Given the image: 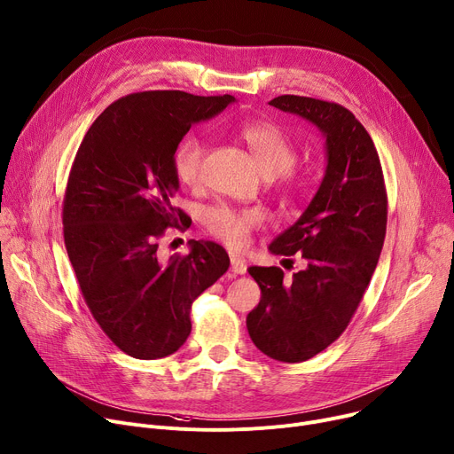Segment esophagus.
Instances as JSON below:
<instances>
[{"label": "esophagus", "mask_w": 454, "mask_h": 454, "mask_svg": "<svg viewBox=\"0 0 454 454\" xmlns=\"http://www.w3.org/2000/svg\"><path fill=\"white\" fill-rule=\"evenodd\" d=\"M231 271H232L234 275H246V271H247L246 260L236 256V254H231Z\"/></svg>", "instance_id": "obj_1"}]
</instances>
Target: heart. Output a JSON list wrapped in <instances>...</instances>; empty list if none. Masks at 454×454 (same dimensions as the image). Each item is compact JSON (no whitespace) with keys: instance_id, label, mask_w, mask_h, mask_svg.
<instances>
[{"instance_id":"heart-1","label":"heart","mask_w":454,"mask_h":454,"mask_svg":"<svg viewBox=\"0 0 454 454\" xmlns=\"http://www.w3.org/2000/svg\"><path fill=\"white\" fill-rule=\"evenodd\" d=\"M239 137L249 146L254 161L265 176H280L287 186H297L301 177L289 168L297 161V148L273 122H247L239 128ZM205 143L200 136H186L174 150L172 167L179 183L200 184L203 177ZM263 222L258 208H234L216 205L205 212V229L231 249H242L249 244L251 232Z\"/></svg>"}]
</instances>
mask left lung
I'll use <instances>...</instances> for the list:
<instances>
[{"label":"left lung","mask_w":454,"mask_h":454,"mask_svg":"<svg viewBox=\"0 0 454 454\" xmlns=\"http://www.w3.org/2000/svg\"><path fill=\"white\" fill-rule=\"evenodd\" d=\"M270 104L309 121L326 139L321 186L270 246L273 254H301L306 270L287 280L275 265L249 268L262 291L247 315L253 342L271 359L301 363L339 339L364 295L385 242L387 189L374 141L350 110L297 95Z\"/></svg>","instance_id":"1"}]
</instances>
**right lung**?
Here are the masks:
<instances>
[{"label": "right lung", "mask_w": 454, "mask_h": 454, "mask_svg": "<svg viewBox=\"0 0 454 454\" xmlns=\"http://www.w3.org/2000/svg\"><path fill=\"white\" fill-rule=\"evenodd\" d=\"M231 102L184 91L126 95L97 117L74 155L62 210L67 256L93 318L136 359L177 352L192 330V302L229 270L215 242L191 239L189 254L168 260L157 247L167 227L184 225L172 205L176 146Z\"/></svg>", "instance_id": "1"}]
</instances>
